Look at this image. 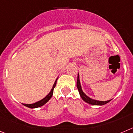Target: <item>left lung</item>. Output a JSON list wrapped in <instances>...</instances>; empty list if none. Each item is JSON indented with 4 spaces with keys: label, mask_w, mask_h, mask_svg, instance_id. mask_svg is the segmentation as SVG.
Wrapping results in <instances>:
<instances>
[{
    "label": "left lung",
    "mask_w": 133,
    "mask_h": 133,
    "mask_svg": "<svg viewBox=\"0 0 133 133\" xmlns=\"http://www.w3.org/2000/svg\"><path fill=\"white\" fill-rule=\"evenodd\" d=\"M77 87L78 90H79V95H80L81 97L83 99V101H85V102L88 103L89 104H91V105H94V106H103L104 104H107L109 102L111 101V100H106V101H100V100H95V99H92L91 98L89 97L87 95H86L85 92L83 91L81 88V82L80 79H79V73H78V76H77Z\"/></svg>",
    "instance_id": "8db88e82"
}]
</instances>
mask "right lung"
Segmentation results:
<instances>
[{"instance_id": "right-lung-1", "label": "right lung", "mask_w": 133, "mask_h": 133, "mask_svg": "<svg viewBox=\"0 0 133 133\" xmlns=\"http://www.w3.org/2000/svg\"><path fill=\"white\" fill-rule=\"evenodd\" d=\"M58 78H57L55 82H54V85H53V87H52V88L51 90L50 91V92L48 93V95H47L44 98H43L42 100H39V101L37 102L33 103V104H23V105H24L25 106H26V107H28V108H32V109L37 108H39V107H41V106L44 105V104H45L47 102H48V100H49L51 98L52 96L53 92H54V89L55 88L56 85V81H57V80H58Z\"/></svg>"}]
</instances>
